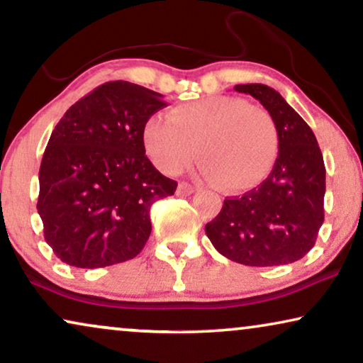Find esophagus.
<instances>
[{
    "instance_id": "esophagus-1",
    "label": "esophagus",
    "mask_w": 363,
    "mask_h": 363,
    "mask_svg": "<svg viewBox=\"0 0 363 363\" xmlns=\"http://www.w3.org/2000/svg\"><path fill=\"white\" fill-rule=\"evenodd\" d=\"M196 191V187L192 186V184L189 182H179V186H177V196H191Z\"/></svg>"
}]
</instances>
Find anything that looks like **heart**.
<instances>
[{"label": "heart", "mask_w": 363, "mask_h": 363, "mask_svg": "<svg viewBox=\"0 0 363 363\" xmlns=\"http://www.w3.org/2000/svg\"><path fill=\"white\" fill-rule=\"evenodd\" d=\"M143 146L164 172H177L196 156L208 181L228 191H247L273 169L279 133L273 116L237 96L216 95L152 115L143 126Z\"/></svg>", "instance_id": "obj_1"}]
</instances>
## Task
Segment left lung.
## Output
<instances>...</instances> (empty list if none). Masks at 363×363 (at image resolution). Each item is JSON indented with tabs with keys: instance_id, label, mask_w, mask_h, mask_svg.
<instances>
[{
	"instance_id": "1",
	"label": "left lung",
	"mask_w": 363,
	"mask_h": 363,
	"mask_svg": "<svg viewBox=\"0 0 363 363\" xmlns=\"http://www.w3.org/2000/svg\"><path fill=\"white\" fill-rule=\"evenodd\" d=\"M273 116L279 152L272 172L242 197H227L206 233L223 257L247 267L298 262L314 247L324 222L325 166L313 130L272 86L235 85Z\"/></svg>"
}]
</instances>
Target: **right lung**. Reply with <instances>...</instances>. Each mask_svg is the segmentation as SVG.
<instances>
[{"mask_svg":"<svg viewBox=\"0 0 363 363\" xmlns=\"http://www.w3.org/2000/svg\"><path fill=\"white\" fill-rule=\"evenodd\" d=\"M164 106L146 86L106 82L55 125L40 161L38 212L45 242L64 263L104 268L145 247L151 206L177 187L143 146V126Z\"/></svg>","mask_w":363,"mask_h":363,"instance_id":"obj_1","label":"right lung"}]
</instances>
